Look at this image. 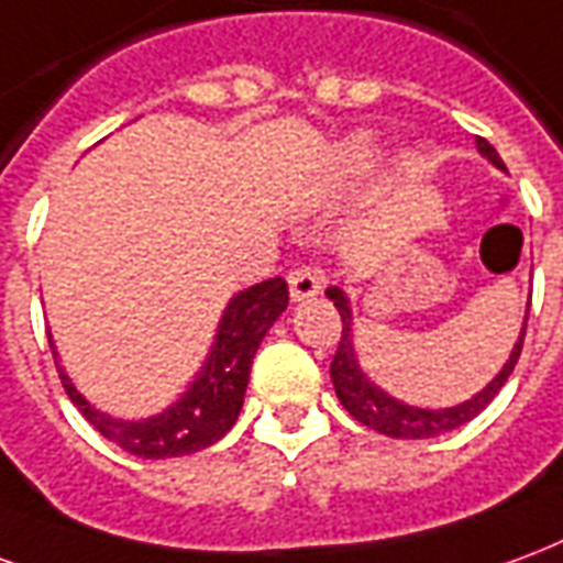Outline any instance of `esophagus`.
<instances>
[{"label": "esophagus", "instance_id": "1", "mask_svg": "<svg viewBox=\"0 0 563 563\" xmlns=\"http://www.w3.org/2000/svg\"><path fill=\"white\" fill-rule=\"evenodd\" d=\"M287 285H290V299L299 302V299H311L314 294H321L323 276L318 269H311V266H294L287 273Z\"/></svg>", "mask_w": 563, "mask_h": 563}]
</instances>
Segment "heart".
I'll return each instance as SVG.
<instances>
[{
  "mask_svg": "<svg viewBox=\"0 0 563 563\" xmlns=\"http://www.w3.org/2000/svg\"><path fill=\"white\" fill-rule=\"evenodd\" d=\"M372 162H375L372 150H366V146H351V150L342 152V174H366L368 167H372Z\"/></svg>",
  "mask_w": 563,
  "mask_h": 563,
  "instance_id": "b5f03b06",
  "label": "heart"
}]
</instances>
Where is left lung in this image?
Listing matches in <instances>:
<instances>
[{
  "label": "left lung",
  "instance_id": "8db88e82",
  "mask_svg": "<svg viewBox=\"0 0 563 563\" xmlns=\"http://www.w3.org/2000/svg\"><path fill=\"white\" fill-rule=\"evenodd\" d=\"M477 150L483 152L492 164L504 167L500 155L486 137H477ZM327 297L332 299V306L342 314V339L335 344V354H332L330 363V377L332 387H335V396H339V401L344 405V411L351 413L354 420H360L363 426H368V429H375V432L389 434V438H434V434L453 432L459 426L471 422L492 399H495V396H498V389L507 384V377L512 375V366L519 363V354H522L525 327H528V323H525L522 332H519V342L512 347L507 366L500 368V375L492 380L489 387L479 389L477 396L471 401H465V405L444 408V411H422V408H411V405H401V401L389 399L387 393H380V389L360 372L354 356V344H351V306H347V297H344L339 287H330Z\"/></svg>",
  "mask_w": 563,
  "mask_h": 563
}]
</instances>
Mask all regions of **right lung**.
<instances>
[{"instance_id": "right-lung-1", "label": "right lung", "mask_w": 563, "mask_h": 563, "mask_svg": "<svg viewBox=\"0 0 563 563\" xmlns=\"http://www.w3.org/2000/svg\"><path fill=\"white\" fill-rule=\"evenodd\" d=\"M287 309V285L285 278H269L261 285L249 287L231 299V306L221 318L216 347L207 360V368L200 372L191 389L176 401L170 411L158 413L143 422L110 420L108 413H98L89 401L74 389V384L63 377V387L68 399L77 405L92 429L104 434L108 441L122 446L125 453L141 459H174L197 450H207L219 438L231 432V426L240 417L242 396L249 387V372L257 347L264 342L266 330L273 327L278 314ZM53 363L59 366V356L53 347Z\"/></svg>"}]
</instances>
